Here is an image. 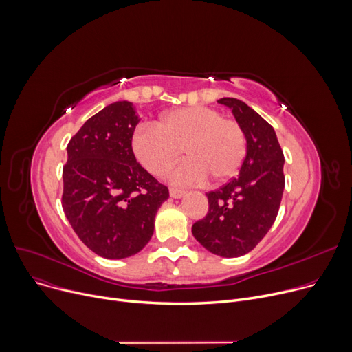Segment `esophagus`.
Here are the masks:
<instances>
[{"mask_svg": "<svg viewBox=\"0 0 352 352\" xmlns=\"http://www.w3.org/2000/svg\"><path fill=\"white\" fill-rule=\"evenodd\" d=\"M186 195H188V192H184V190H180V189H170V196L173 197V199H182V197H184Z\"/></svg>", "mask_w": 352, "mask_h": 352, "instance_id": "34e87169", "label": "esophagus"}]
</instances>
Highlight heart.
<instances>
[{"label": "heart", "instance_id": "heart-1", "mask_svg": "<svg viewBox=\"0 0 352 352\" xmlns=\"http://www.w3.org/2000/svg\"><path fill=\"white\" fill-rule=\"evenodd\" d=\"M132 146L143 166L163 176L180 159H189L170 173L177 184L213 182L233 177L245 157L247 142L240 123L208 107L179 108L164 113L157 125L140 126Z\"/></svg>", "mask_w": 352, "mask_h": 352}]
</instances>
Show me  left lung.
I'll use <instances>...</instances> for the list:
<instances>
[{
	"mask_svg": "<svg viewBox=\"0 0 352 352\" xmlns=\"http://www.w3.org/2000/svg\"><path fill=\"white\" fill-rule=\"evenodd\" d=\"M232 109L247 142L240 172L206 193L209 213L192 227L195 239L210 253L240 257L252 252L273 226L284 192V155L270 123L236 98H221Z\"/></svg>",
	"mask_w": 352,
	"mask_h": 352,
	"instance_id": "left-lung-1",
	"label": "left lung"
}]
</instances>
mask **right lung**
<instances>
[{
	"label": "right lung",
	"mask_w": 352,
	"mask_h": 352,
	"mask_svg": "<svg viewBox=\"0 0 352 352\" xmlns=\"http://www.w3.org/2000/svg\"><path fill=\"white\" fill-rule=\"evenodd\" d=\"M132 102L118 100L89 118L68 143L62 208L88 249L105 258L139 253L153 234L169 189L136 162L139 123Z\"/></svg>",
	"instance_id": "obj_1"
}]
</instances>
